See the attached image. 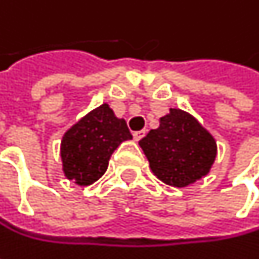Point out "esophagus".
Segmentation results:
<instances>
[{
	"instance_id": "1",
	"label": "esophagus",
	"mask_w": 259,
	"mask_h": 259,
	"mask_svg": "<svg viewBox=\"0 0 259 259\" xmlns=\"http://www.w3.org/2000/svg\"><path fill=\"white\" fill-rule=\"evenodd\" d=\"M144 136H145V130H139V132H135L133 133V139L135 141H141Z\"/></svg>"
}]
</instances>
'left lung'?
I'll return each mask as SVG.
<instances>
[{"mask_svg":"<svg viewBox=\"0 0 259 259\" xmlns=\"http://www.w3.org/2000/svg\"><path fill=\"white\" fill-rule=\"evenodd\" d=\"M139 145L148 159L151 172L165 184L186 187L205 177L216 159L213 135L192 114L171 108Z\"/></svg>","mask_w":259,"mask_h":259,"instance_id":"obj_1","label":"left lung"}]
</instances>
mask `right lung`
I'll use <instances>...</instances> for the list:
<instances>
[{"label": "right lung", "mask_w": 259, "mask_h": 259, "mask_svg": "<svg viewBox=\"0 0 259 259\" xmlns=\"http://www.w3.org/2000/svg\"><path fill=\"white\" fill-rule=\"evenodd\" d=\"M132 139L124 118L115 117L108 103L90 111L61 139L63 172L78 186H90L108 169L117 147Z\"/></svg>", "instance_id": "obj_1"}]
</instances>
